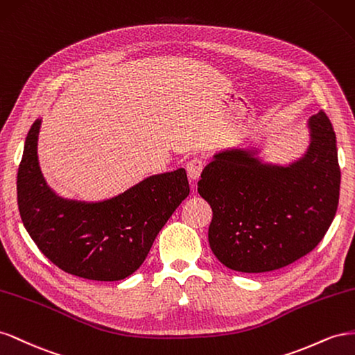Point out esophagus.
I'll use <instances>...</instances> for the list:
<instances>
[{
    "instance_id": "34e87169",
    "label": "esophagus",
    "mask_w": 355,
    "mask_h": 355,
    "mask_svg": "<svg viewBox=\"0 0 355 355\" xmlns=\"http://www.w3.org/2000/svg\"><path fill=\"white\" fill-rule=\"evenodd\" d=\"M204 166H205V162L202 159H198V157L190 159L187 162V165H186V171H187L189 178L196 181L200 177L202 171H204Z\"/></svg>"
}]
</instances>
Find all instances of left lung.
<instances>
[{"label": "left lung", "mask_w": 355, "mask_h": 355, "mask_svg": "<svg viewBox=\"0 0 355 355\" xmlns=\"http://www.w3.org/2000/svg\"><path fill=\"white\" fill-rule=\"evenodd\" d=\"M308 155L288 168L263 165L254 151H221L202 171L198 191L212 208L216 257L238 272L284 268L315 248L339 204L336 135L327 114L311 117Z\"/></svg>", "instance_id": "left-lung-1"}]
</instances>
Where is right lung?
<instances>
[{
    "label": "right lung",
    "instance_id": "right-lung-1",
    "mask_svg": "<svg viewBox=\"0 0 355 355\" xmlns=\"http://www.w3.org/2000/svg\"><path fill=\"white\" fill-rule=\"evenodd\" d=\"M34 121L17 171V205L29 236L43 254L71 275L119 281L146 260L177 207L189 196L186 171L153 175L96 204L65 200L46 186L38 168Z\"/></svg>",
    "mask_w": 355,
    "mask_h": 355
}]
</instances>
